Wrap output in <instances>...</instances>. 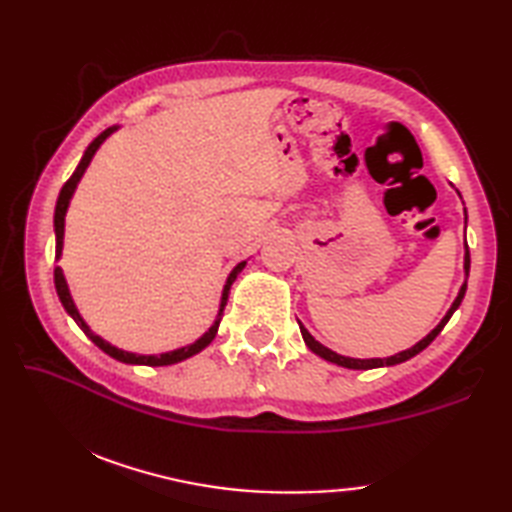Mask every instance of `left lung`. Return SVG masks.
<instances>
[{
	"label": "left lung",
	"instance_id": "1",
	"mask_svg": "<svg viewBox=\"0 0 512 512\" xmlns=\"http://www.w3.org/2000/svg\"><path fill=\"white\" fill-rule=\"evenodd\" d=\"M458 195H460V191H458ZM464 222H466V209H464ZM469 270H471V255H469V246H466V253H464V284H462V288H460V292H458V297H455V301L451 303V308L447 310V314H444L442 321L436 325V328H433L427 336H424L422 341H418L416 345H411L409 350H402V352H398V354H394V356H387V358H352V356H343V354L332 352L330 347L321 345V343H319L317 339H314V336L306 330V325H303V323L297 319V321H299V330H301L303 341H306V345H308L310 350H312L314 354H317V356L325 358V361H328V363H334V365H339V367H347V369H376V367H391V365L405 363V361H409V358L420 354V352L424 350V347H427L433 339H436V336L442 332L444 325H447L449 319L453 317V312L460 308V303H462V299H464V295H466V279H469Z\"/></svg>",
	"mask_w": 512,
	"mask_h": 512
}]
</instances>
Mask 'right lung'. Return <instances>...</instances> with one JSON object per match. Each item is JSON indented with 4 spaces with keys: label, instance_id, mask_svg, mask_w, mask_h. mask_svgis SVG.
<instances>
[{
    "label": "right lung",
    "instance_id": "1",
    "mask_svg": "<svg viewBox=\"0 0 512 512\" xmlns=\"http://www.w3.org/2000/svg\"><path fill=\"white\" fill-rule=\"evenodd\" d=\"M118 129V125H114V127H107L103 134H99L96 136L92 143L88 145V149H85V154H83V158H81V162H79V167L74 169V173L70 176V180L63 184V189H61V193H59V198H57V206H54V242H57V246H54V259H61V253H63V235H65V213H68V206H70V200H72V195H74V191H76V187H79V182H81V178H83V173H85V169L90 167V162H92V158H94V154L96 151H99V147L105 143L107 138H110L114 132ZM244 266H246V262H239L233 270H231V275L226 277V284H224V288H222V299H220V310H217V317H215V321H213V325L209 330H206L198 341H193V343H189V345H184V347H178V350H171V352H162V354H136V352H127V350H121V347H116V345H112L110 341H105L103 336H99L96 334L88 323H85V319L81 317V312H79V308L74 306V299H72V295H70V288H68V281H65V275H63V270H61V266H57L54 268V288H57V295H59V299H61V303H63V308H65V312L70 314V317L74 319V323L79 325V328L85 332V336H88V339L96 345V347H101V350L105 352V354H110L112 358H116V361H121V363H127V365H149V367H165V365H173V363H180V361H187V358H191V356H195L198 352H202L206 345H209L213 339H215V334H217V328H220V321H222V314H224V306H226V301H228V292H231V286H233V281L237 279V275L242 273L244 270Z\"/></svg>",
    "mask_w": 512,
    "mask_h": 512
}]
</instances>
